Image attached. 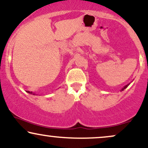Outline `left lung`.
I'll return each mask as SVG.
<instances>
[{
  "label": "left lung",
  "instance_id": "left-lung-1",
  "mask_svg": "<svg viewBox=\"0 0 148 148\" xmlns=\"http://www.w3.org/2000/svg\"><path fill=\"white\" fill-rule=\"evenodd\" d=\"M130 84H127V85H126V86H124V88H122V89L120 90V91H123L124 90H125V89H126V88H127V87H128V86H130Z\"/></svg>",
  "mask_w": 148,
  "mask_h": 148
}]
</instances>
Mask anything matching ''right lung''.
<instances>
[{
  "label": "right lung",
  "mask_w": 148,
  "mask_h": 148,
  "mask_svg": "<svg viewBox=\"0 0 148 148\" xmlns=\"http://www.w3.org/2000/svg\"><path fill=\"white\" fill-rule=\"evenodd\" d=\"M27 92H28V93H30V94H33L34 95H35V93H33V92H30V91H27Z\"/></svg>",
  "instance_id": "obj_1"
}]
</instances>
